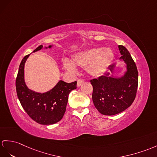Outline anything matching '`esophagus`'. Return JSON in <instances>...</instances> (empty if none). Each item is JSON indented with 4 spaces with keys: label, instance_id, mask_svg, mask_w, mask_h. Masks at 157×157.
<instances>
[{
    "label": "esophagus",
    "instance_id": "esophagus-1",
    "mask_svg": "<svg viewBox=\"0 0 157 157\" xmlns=\"http://www.w3.org/2000/svg\"><path fill=\"white\" fill-rule=\"evenodd\" d=\"M84 80L81 79V78H79L77 80V86H81L82 84L84 83Z\"/></svg>",
    "mask_w": 157,
    "mask_h": 157
}]
</instances>
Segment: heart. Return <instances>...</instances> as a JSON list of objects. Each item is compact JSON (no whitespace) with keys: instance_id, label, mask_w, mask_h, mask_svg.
Listing matches in <instances>:
<instances>
[{"instance_id":"1","label":"heart","mask_w":157,"mask_h":157,"mask_svg":"<svg viewBox=\"0 0 157 157\" xmlns=\"http://www.w3.org/2000/svg\"><path fill=\"white\" fill-rule=\"evenodd\" d=\"M113 50L109 48H93L75 53L71 56V61L67 59L63 60L64 69L75 73L76 67L85 68L91 76L98 77L109 69L114 60Z\"/></svg>"}]
</instances>
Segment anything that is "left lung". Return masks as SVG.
Masks as SVG:
<instances>
[{"mask_svg": "<svg viewBox=\"0 0 157 157\" xmlns=\"http://www.w3.org/2000/svg\"><path fill=\"white\" fill-rule=\"evenodd\" d=\"M122 55L118 61L125 64L121 76L114 74L117 63L109 68L110 72L90 81L93 87L92 98L95 107L104 115H114L124 111L135 100L138 87V71L128 50L118 45Z\"/></svg>", "mask_w": 157, "mask_h": 157, "instance_id": "1", "label": "left lung"}]
</instances>
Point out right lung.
Listing matches in <instances>:
<instances>
[{
  "mask_svg": "<svg viewBox=\"0 0 157 157\" xmlns=\"http://www.w3.org/2000/svg\"><path fill=\"white\" fill-rule=\"evenodd\" d=\"M53 45L44 48H51ZM43 48L38 47L33 52ZM30 55L22 59L19 66L16 79L17 94L25 112L33 120L40 124H52L58 123L64 116L68 102V94L76 89V81L71 83L59 81L50 90L37 93L29 89L25 81V64Z\"/></svg>",
  "mask_w": 157,
  "mask_h": 157,
  "instance_id": "add662e5",
  "label": "right lung"
}]
</instances>
